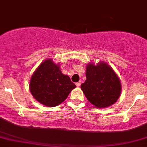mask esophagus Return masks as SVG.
Returning <instances> with one entry per match:
<instances>
[{"mask_svg": "<svg viewBox=\"0 0 147 147\" xmlns=\"http://www.w3.org/2000/svg\"><path fill=\"white\" fill-rule=\"evenodd\" d=\"M80 85H81V82H78L76 83V86H78V87L80 86Z\"/></svg>", "mask_w": 147, "mask_h": 147, "instance_id": "1", "label": "esophagus"}]
</instances>
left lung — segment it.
<instances>
[{
    "label": "left lung",
    "mask_w": 147,
    "mask_h": 147,
    "mask_svg": "<svg viewBox=\"0 0 147 147\" xmlns=\"http://www.w3.org/2000/svg\"><path fill=\"white\" fill-rule=\"evenodd\" d=\"M86 78L81 89L92 104L97 108H106L117 101L121 93V84L109 65L101 62L96 66L88 64Z\"/></svg>",
    "instance_id": "obj_1"
}]
</instances>
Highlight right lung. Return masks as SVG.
I'll use <instances>...</instances> for the list:
<instances>
[{
	"mask_svg": "<svg viewBox=\"0 0 147 147\" xmlns=\"http://www.w3.org/2000/svg\"><path fill=\"white\" fill-rule=\"evenodd\" d=\"M75 87L69 76L63 75L59 65L51 59L46 60L38 66L29 84L30 92L35 99L49 107L61 104Z\"/></svg>",
	"mask_w": 147,
	"mask_h": 147,
	"instance_id": "right-lung-1",
	"label": "right lung"
}]
</instances>
